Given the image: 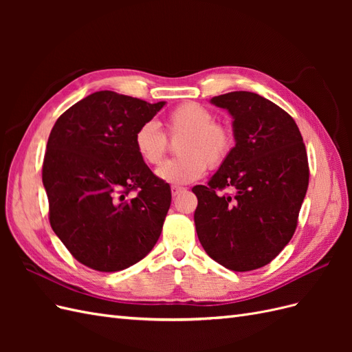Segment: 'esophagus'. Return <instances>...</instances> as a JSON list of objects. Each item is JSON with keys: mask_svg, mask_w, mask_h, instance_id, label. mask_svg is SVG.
Returning a JSON list of instances; mask_svg holds the SVG:
<instances>
[{"mask_svg": "<svg viewBox=\"0 0 352 352\" xmlns=\"http://www.w3.org/2000/svg\"><path fill=\"white\" fill-rule=\"evenodd\" d=\"M184 190H185V188H184V186L173 185V186H172V195H173V197H176V195H179L180 192H184Z\"/></svg>", "mask_w": 352, "mask_h": 352, "instance_id": "obj_1", "label": "esophagus"}]
</instances>
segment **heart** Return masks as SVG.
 <instances>
[{
  "mask_svg": "<svg viewBox=\"0 0 352 352\" xmlns=\"http://www.w3.org/2000/svg\"><path fill=\"white\" fill-rule=\"evenodd\" d=\"M167 131L184 135L177 145L180 157L162 163L155 175L172 185H186L206 175L207 164L216 167L229 155L233 138L226 126L214 123V114L198 102H185L168 113ZM133 146L146 164H157L167 150V138L154 122L142 123L133 135Z\"/></svg>",
  "mask_w": 352,
  "mask_h": 352,
  "instance_id": "heart-1",
  "label": "heart"
}]
</instances>
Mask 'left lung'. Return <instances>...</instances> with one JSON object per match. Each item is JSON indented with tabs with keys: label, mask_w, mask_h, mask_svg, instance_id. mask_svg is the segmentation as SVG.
<instances>
[{
	"label": "left lung",
	"mask_w": 352,
	"mask_h": 352,
	"mask_svg": "<svg viewBox=\"0 0 352 352\" xmlns=\"http://www.w3.org/2000/svg\"><path fill=\"white\" fill-rule=\"evenodd\" d=\"M232 116L235 146L208 180L197 185L194 220L210 257L233 272L269 264L291 241L308 188L300 129L279 105L248 91L210 100ZM232 187L233 196H217Z\"/></svg>",
	"instance_id": "left-lung-1"
}]
</instances>
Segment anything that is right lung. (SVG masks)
<instances>
[{
    "instance_id": "obj_1",
    "label": "right lung",
    "mask_w": 352,
    "mask_h": 352,
    "mask_svg": "<svg viewBox=\"0 0 352 352\" xmlns=\"http://www.w3.org/2000/svg\"><path fill=\"white\" fill-rule=\"evenodd\" d=\"M164 105L98 91L63 113L50 133L42 184L51 228L94 270L131 267L160 238L172 190L138 155L133 135Z\"/></svg>"
}]
</instances>
